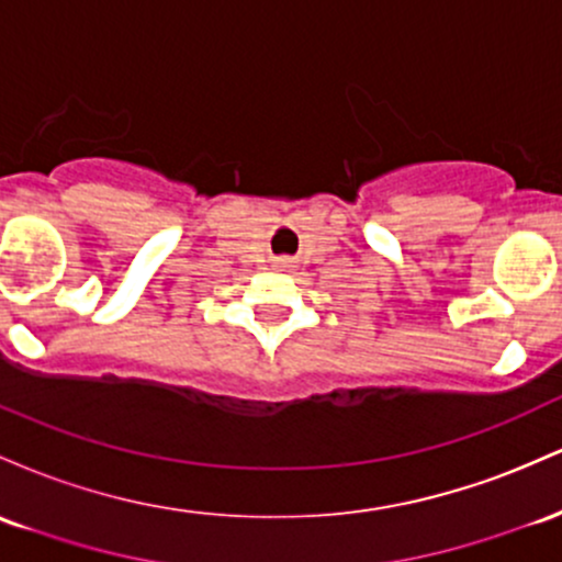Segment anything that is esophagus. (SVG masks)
<instances>
[{"instance_id": "obj_1", "label": "esophagus", "mask_w": 562, "mask_h": 562, "mask_svg": "<svg viewBox=\"0 0 562 562\" xmlns=\"http://www.w3.org/2000/svg\"><path fill=\"white\" fill-rule=\"evenodd\" d=\"M288 263H291V261H288V258H274V267L277 269H285Z\"/></svg>"}]
</instances>
